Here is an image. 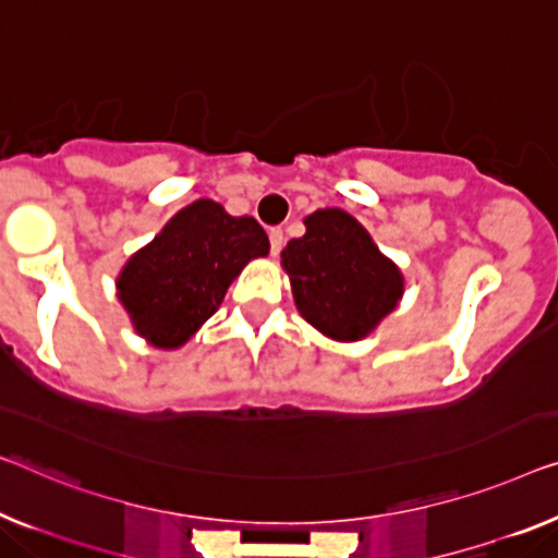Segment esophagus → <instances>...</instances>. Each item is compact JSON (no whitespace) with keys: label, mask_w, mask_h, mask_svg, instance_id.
Returning a JSON list of instances; mask_svg holds the SVG:
<instances>
[{"label":"esophagus","mask_w":558,"mask_h":558,"mask_svg":"<svg viewBox=\"0 0 558 558\" xmlns=\"http://www.w3.org/2000/svg\"><path fill=\"white\" fill-rule=\"evenodd\" d=\"M268 240H270V253L278 255L282 251V243H286V235H282V228H270L268 230Z\"/></svg>","instance_id":"obj_1"}]
</instances>
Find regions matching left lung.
I'll use <instances>...</instances> for the list:
<instances>
[{
    "label": "left lung",
    "mask_w": 558,
    "mask_h": 558,
    "mask_svg": "<svg viewBox=\"0 0 558 558\" xmlns=\"http://www.w3.org/2000/svg\"><path fill=\"white\" fill-rule=\"evenodd\" d=\"M305 228V235L282 251L298 311L336 340L368 336L401 298V272L343 210L313 213Z\"/></svg>",
    "instance_id": "1"
}]
</instances>
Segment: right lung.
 <instances>
[{"label":"right lung","mask_w":558,"mask_h":558,"mask_svg":"<svg viewBox=\"0 0 558 558\" xmlns=\"http://www.w3.org/2000/svg\"><path fill=\"white\" fill-rule=\"evenodd\" d=\"M268 247L255 218H232L213 199H197L124 265L120 301L140 336L178 348L218 311L245 263Z\"/></svg>","instance_id":"add662e5"}]
</instances>
